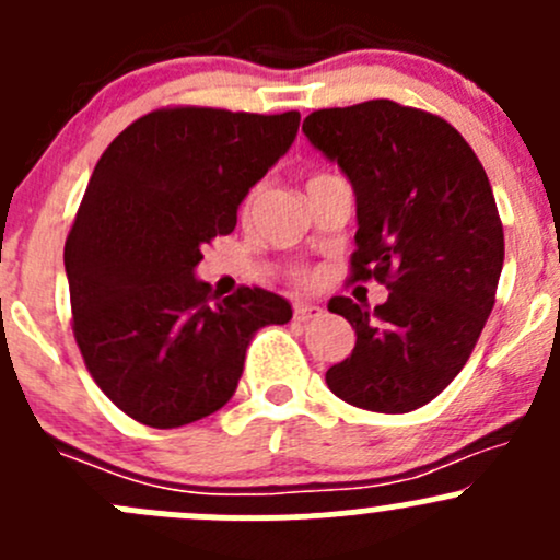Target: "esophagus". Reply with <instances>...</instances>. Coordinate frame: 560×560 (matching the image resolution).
I'll return each mask as SVG.
<instances>
[{"instance_id":"esophagus-1","label":"esophagus","mask_w":560,"mask_h":560,"mask_svg":"<svg viewBox=\"0 0 560 560\" xmlns=\"http://www.w3.org/2000/svg\"><path fill=\"white\" fill-rule=\"evenodd\" d=\"M292 314H295V322H311V319H316V316L322 314V308H319V305L295 303V308H292Z\"/></svg>"}]
</instances>
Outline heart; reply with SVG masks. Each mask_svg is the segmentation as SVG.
Listing matches in <instances>:
<instances>
[{"mask_svg":"<svg viewBox=\"0 0 560 560\" xmlns=\"http://www.w3.org/2000/svg\"><path fill=\"white\" fill-rule=\"evenodd\" d=\"M319 176H325V174H314V176H311V179H319ZM311 179H308V182H311ZM249 203H252V196L246 198V203H244V206H249Z\"/></svg>","mask_w":560,"mask_h":560,"instance_id":"heart-1","label":"heart"}]
</instances>
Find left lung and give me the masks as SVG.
I'll list each match as a JSON object with an SVG mask.
<instances>
[{
    "label": "left lung",
    "mask_w": 560,
    "mask_h": 560,
    "mask_svg": "<svg viewBox=\"0 0 560 560\" xmlns=\"http://www.w3.org/2000/svg\"><path fill=\"white\" fill-rule=\"evenodd\" d=\"M303 133L354 187L351 281L388 290L373 311L329 300L357 343L327 386L354 408L410 413L462 373L497 300L504 231L491 182L448 120L388 98L311 112Z\"/></svg>",
    "instance_id": "left-lung-1"
}]
</instances>
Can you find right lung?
<instances>
[{
  "label": "right lung",
  "mask_w": 560,
  "mask_h": 560,
  "mask_svg": "<svg viewBox=\"0 0 560 560\" xmlns=\"http://www.w3.org/2000/svg\"><path fill=\"white\" fill-rule=\"evenodd\" d=\"M298 126L300 112L163 107L98 158L63 265L88 373L133 421L174 429L220 410L257 329L292 319L273 292L238 287L214 300L192 273Z\"/></svg>",
  "instance_id": "add662e5"
}]
</instances>
